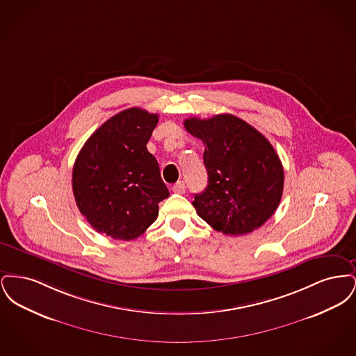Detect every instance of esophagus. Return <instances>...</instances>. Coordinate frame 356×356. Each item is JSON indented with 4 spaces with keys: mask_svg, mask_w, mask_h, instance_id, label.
Wrapping results in <instances>:
<instances>
[{
    "mask_svg": "<svg viewBox=\"0 0 356 356\" xmlns=\"http://www.w3.org/2000/svg\"><path fill=\"white\" fill-rule=\"evenodd\" d=\"M172 191L175 193H180V195L186 193V183L184 181H177L175 186H172Z\"/></svg>",
    "mask_w": 356,
    "mask_h": 356,
    "instance_id": "34e87169",
    "label": "esophagus"
}]
</instances>
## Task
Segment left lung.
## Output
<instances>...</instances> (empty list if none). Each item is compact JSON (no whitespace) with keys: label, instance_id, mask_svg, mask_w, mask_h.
I'll return each instance as SVG.
<instances>
[{"label":"left lung","instance_id":"1","mask_svg":"<svg viewBox=\"0 0 356 356\" xmlns=\"http://www.w3.org/2000/svg\"><path fill=\"white\" fill-rule=\"evenodd\" d=\"M186 131L205 145L208 186L192 202L197 215L224 235L260 228L279 207L284 170L271 143L234 115L191 118Z\"/></svg>","mask_w":356,"mask_h":356}]
</instances>
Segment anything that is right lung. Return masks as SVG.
Returning <instances> with one entry per match:
<instances>
[{"instance_id": "1", "label": "right lung", "mask_w": 356, "mask_h": 356, "mask_svg": "<svg viewBox=\"0 0 356 356\" xmlns=\"http://www.w3.org/2000/svg\"><path fill=\"white\" fill-rule=\"evenodd\" d=\"M159 115L129 108L105 121L79 153L72 175L76 204L88 222L112 238L134 240L157 219L170 196L147 143Z\"/></svg>"}]
</instances>
